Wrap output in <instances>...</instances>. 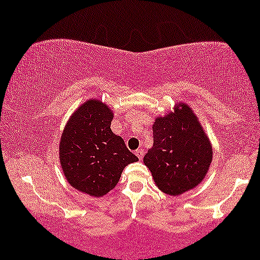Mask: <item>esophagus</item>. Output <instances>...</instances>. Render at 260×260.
<instances>
[{
	"label": "esophagus",
	"instance_id": "esophagus-1",
	"mask_svg": "<svg viewBox=\"0 0 260 260\" xmlns=\"http://www.w3.org/2000/svg\"><path fill=\"white\" fill-rule=\"evenodd\" d=\"M144 154H145V152H144L143 148H138V150H136V155H137L140 160L143 159Z\"/></svg>",
	"mask_w": 260,
	"mask_h": 260
}]
</instances>
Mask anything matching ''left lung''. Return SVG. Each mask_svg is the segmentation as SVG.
<instances>
[{
  "label": "left lung",
  "instance_id": "obj_1",
  "mask_svg": "<svg viewBox=\"0 0 260 260\" xmlns=\"http://www.w3.org/2000/svg\"><path fill=\"white\" fill-rule=\"evenodd\" d=\"M153 124V147L144 156L155 184L177 196L197 186L212 161V146L192 110L185 104Z\"/></svg>",
  "mask_w": 260,
  "mask_h": 260
}]
</instances>
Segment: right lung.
<instances>
[{
    "label": "right lung",
    "instance_id": "1",
    "mask_svg": "<svg viewBox=\"0 0 260 260\" xmlns=\"http://www.w3.org/2000/svg\"><path fill=\"white\" fill-rule=\"evenodd\" d=\"M112 120L107 106L88 100L72 114L59 144V160L68 182L94 197L114 189L125 166L138 161L124 140L113 134Z\"/></svg>",
    "mask_w": 260,
    "mask_h": 260
}]
</instances>
